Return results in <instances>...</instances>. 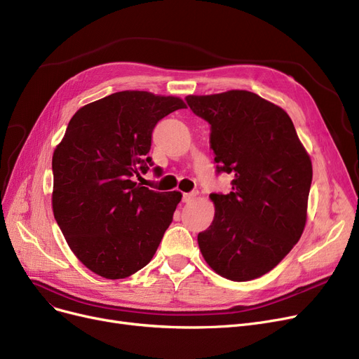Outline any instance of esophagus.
I'll return each mask as SVG.
<instances>
[{"instance_id": "34e87169", "label": "esophagus", "mask_w": 359, "mask_h": 359, "mask_svg": "<svg viewBox=\"0 0 359 359\" xmlns=\"http://www.w3.org/2000/svg\"><path fill=\"white\" fill-rule=\"evenodd\" d=\"M196 196H198V192H188V194H183V202H186V204H188V202H192Z\"/></svg>"}]
</instances>
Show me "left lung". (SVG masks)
<instances>
[{
	"mask_svg": "<svg viewBox=\"0 0 359 359\" xmlns=\"http://www.w3.org/2000/svg\"><path fill=\"white\" fill-rule=\"evenodd\" d=\"M191 110L211 124L218 173L233 175L231 192L211 194L215 214L198 235L208 266L233 282L271 271L302 236L313 164L287 113L249 90L188 95Z\"/></svg>",
	"mask_w": 359,
	"mask_h": 359,
	"instance_id": "1",
	"label": "left lung"
}]
</instances>
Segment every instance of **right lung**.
<instances>
[{
	"instance_id": "right-lung-1",
	"label": "right lung",
	"mask_w": 359,
	"mask_h": 359,
	"mask_svg": "<svg viewBox=\"0 0 359 359\" xmlns=\"http://www.w3.org/2000/svg\"><path fill=\"white\" fill-rule=\"evenodd\" d=\"M186 108L177 97L121 90L86 104L53 155V211L73 254L95 274L126 278L152 259L182 194L135 182L152 165V130Z\"/></svg>"
}]
</instances>
